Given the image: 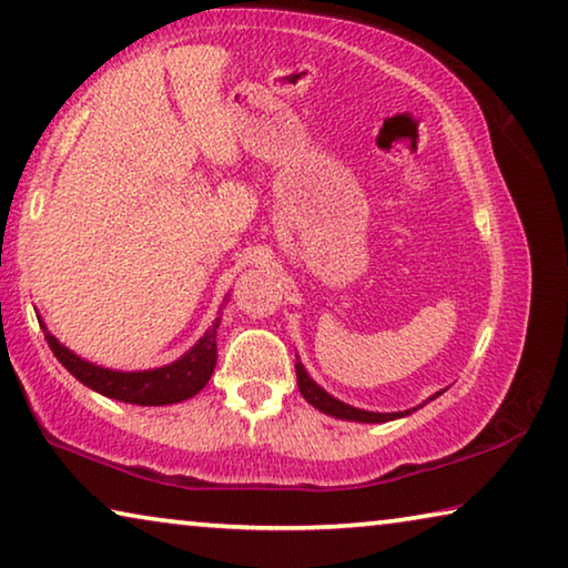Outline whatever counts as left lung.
Segmentation results:
<instances>
[{
  "instance_id": "left-lung-1",
  "label": "left lung",
  "mask_w": 568,
  "mask_h": 568,
  "mask_svg": "<svg viewBox=\"0 0 568 568\" xmlns=\"http://www.w3.org/2000/svg\"><path fill=\"white\" fill-rule=\"evenodd\" d=\"M294 371H296V386H300V394L304 396V400H307V404H312L314 408H317V412L327 414V416H335V418H343V422L383 424V422H394V418H404V416H408L412 412H416V408L424 406V404H418L416 408H408V412H394V414L365 412V408H355V406H351V404H345V400L329 396L325 388L317 386V383H314V381L310 378V373L304 371V365H302L300 357H296ZM436 396H442V390H439V394H434L429 400H434Z\"/></svg>"
}]
</instances>
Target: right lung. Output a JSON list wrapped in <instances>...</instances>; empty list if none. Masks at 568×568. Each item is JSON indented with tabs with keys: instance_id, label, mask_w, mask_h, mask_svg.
<instances>
[{
	"instance_id": "add662e5",
	"label": "right lung",
	"mask_w": 568,
	"mask_h": 568,
	"mask_svg": "<svg viewBox=\"0 0 568 568\" xmlns=\"http://www.w3.org/2000/svg\"><path fill=\"white\" fill-rule=\"evenodd\" d=\"M217 325H221V317H217L213 325L205 329V335L174 363L162 365V368L132 373L111 371L103 368V365L83 361V357H78L73 351H68L45 325L40 327L42 333H45L52 355L65 365L68 373L75 375L83 386H89L95 394L136 406H168L193 398L205 388V383L211 381L217 361Z\"/></svg>"
}]
</instances>
